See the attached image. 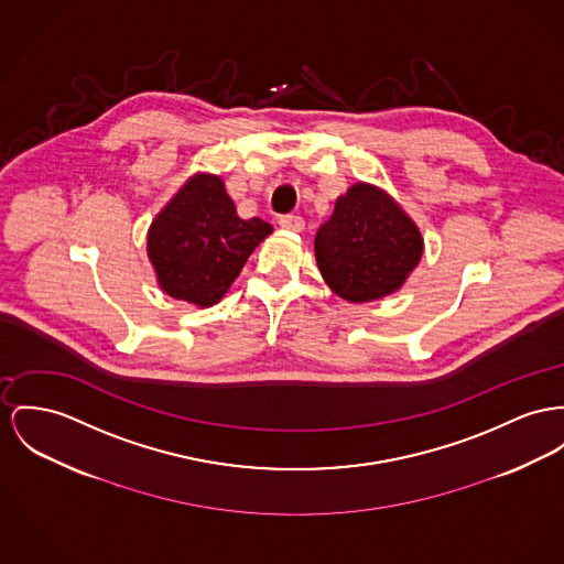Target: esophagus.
I'll return each instance as SVG.
<instances>
[{"instance_id":"1","label":"esophagus","mask_w":564,"mask_h":564,"mask_svg":"<svg viewBox=\"0 0 564 564\" xmlns=\"http://www.w3.org/2000/svg\"><path fill=\"white\" fill-rule=\"evenodd\" d=\"M278 225L282 226V228H286V230H295V232H300L303 230V218L301 216H295V214H286V216H280L278 218Z\"/></svg>"}]
</instances>
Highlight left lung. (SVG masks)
<instances>
[{
  "label": "left lung",
  "mask_w": 564,
  "mask_h": 564,
  "mask_svg": "<svg viewBox=\"0 0 564 564\" xmlns=\"http://www.w3.org/2000/svg\"><path fill=\"white\" fill-rule=\"evenodd\" d=\"M323 280L341 300H380L395 293L423 254V239L402 207L380 188L355 184L314 239Z\"/></svg>",
  "instance_id": "obj_1"
}]
</instances>
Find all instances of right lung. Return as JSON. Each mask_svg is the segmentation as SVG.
Here are the masks:
<instances>
[{"mask_svg":"<svg viewBox=\"0 0 564 564\" xmlns=\"http://www.w3.org/2000/svg\"><path fill=\"white\" fill-rule=\"evenodd\" d=\"M271 230L261 218L237 216L218 175L196 173L151 223L148 254L166 295L209 307Z\"/></svg>","mask_w":564,"mask_h":564,"instance_id":"1","label":"right lung"}]
</instances>
